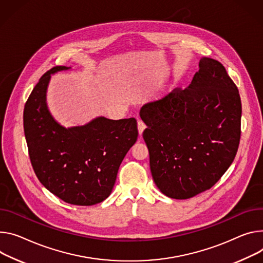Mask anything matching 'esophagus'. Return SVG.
Wrapping results in <instances>:
<instances>
[{
	"mask_svg": "<svg viewBox=\"0 0 263 263\" xmlns=\"http://www.w3.org/2000/svg\"><path fill=\"white\" fill-rule=\"evenodd\" d=\"M137 128H138V133H139V135H141L142 132H144V130L146 129V125H145V123L142 122V121H138V123H137Z\"/></svg>",
	"mask_w": 263,
	"mask_h": 263,
	"instance_id": "esophagus-1",
	"label": "esophagus"
}]
</instances>
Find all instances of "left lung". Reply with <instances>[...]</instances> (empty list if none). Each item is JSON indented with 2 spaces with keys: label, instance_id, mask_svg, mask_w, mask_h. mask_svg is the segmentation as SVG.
Here are the masks:
<instances>
[{
  "label": "left lung",
  "instance_id": "left-lung-1",
  "mask_svg": "<svg viewBox=\"0 0 263 263\" xmlns=\"http://www.w3.org/2000/svg\"><path fill=\"white\" fill-rule=\"evenodd\" d=\"M140 117L153 180L160 192L187 199L216 183L241 135L239 91L221 63L202 58L190 86L146 104Z\"/></svg>",
  "mask_w": 263,
  "mask_h": 263
}]
</instances>
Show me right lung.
I'll return each mask as SVG.
<instances>
[{
    "mask_svg": "<svg viewBox=\"0 0 263 263\" xmlns=\"http://www.w3.org/2000/svg\"><path fill=\"white\" fill-rule=\"evenodd\" d=\"M40 79L24 107V132L34 173L41 183L63 201L92 205L112 192L124 157L138 136L136 119L98 117L86 126H60L46 105L50 74Z\"/></svg>",
    "mask_w": 263,
    "mask_h": 263,
    "instance_id": "1",
    "label": "right lung"
}]
</instances>
